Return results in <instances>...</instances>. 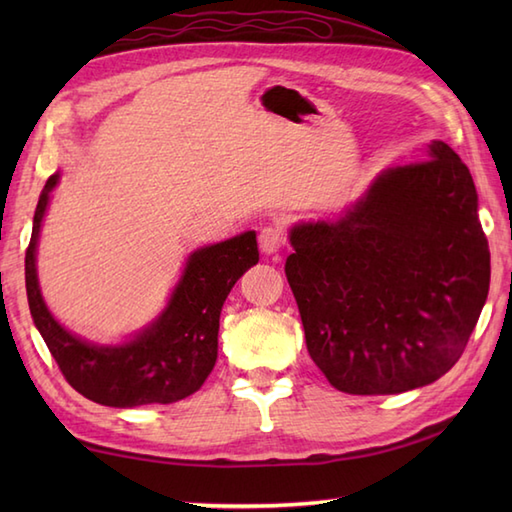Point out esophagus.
I'll use <instances>...</instances> for the list:
<instances>
[{
	"instance_id": "34e87169",
	"label": "esophagus",
	"mask_w": 512,
	"mask_h": 512,
	"mask_svg": "<svg viewBox=\"0 0 512 512\" xmlns=\"http://www.w3.org/2000/svg\"><path fill=\"white\" fill-rule=\"evenodd\" d=\"M281 244H284V231H281L279 224L262 228V233H259V248H262L264 255H277Z\"/></svg>"
}]
</instances>
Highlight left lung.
Returning <instances> with one entry per match:
<instances>
[{
    "instance_id": "obj_1",
    "label": "left lung",
    "mask_w": 512,
    "mask_h": 512,
    "mask_svg": "<svg viewBox=\"0 0 512 512\" xmlns=\"http://www.w3.org/2000/svg\"><path fill=\"white\" fill-rule=\"evenodd\" d=\"M288 237V284L332 387L402 394L458 363L488 297L491 253L471 171L447 143L431 140L427 160L380 171L339 215Z\"/></svg>"
}]
</instances>
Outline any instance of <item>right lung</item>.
<instances>
[{
  "mask_svg": "<svg viewBox=\"0 0 512 512\" xmlns=\"http://www.w3.org/2000/svg\"><path fill=\"white\" fill-rule=\"evenodd\" d=\"M59 178V173L50 176L39 195L26 250V292L35 328L65 380L88 400L118 409L169 405L195 394L217 361V330L228 292L259 262L255 231L193 250L154 321L123 343H92L54 319L39 288V233Z\"/></svg>",
  "mask_w": 512,
  "mask_h": 512,
  "instance_id": "1",
  "label": "right lung"
}]
</instances>
